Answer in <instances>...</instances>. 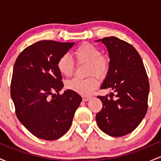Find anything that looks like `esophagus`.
I'll list each match as a JSON object with an SVG mask.
<instances>
[{"instance_id":"esophagus-1","label":"esophagus","mask_w":161,"mask_h":161,"mask_svg":"<svg viewBox=\"0 0 161 161\" xmlns=\"http://www.w3.org/2000/svg\"><path fill=\"white\" fill-rule=\"evenodd\" d=\"M92 96H88V95H84L82 97V100L84 101H89L90 99L92 98Z\"/></svg>"}]
</instances>
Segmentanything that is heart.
<instances>
[{
  "instance_id": "b5f03b06",
  "label": "heart",
  "mask_w": 161,
  "mask_h": 161,
  "mask_svg": "<svg viewBox=\"0 0 161 161\" xmlns=\"http://www.w3.org/2000/svg\"><path fill=\"white\" fill-rule=\"evenodd\" d=\"M77 64H87V75H96L99 78H104L110 69V61L103 56L100 49L92 44L83 43L73 52ZM57 69L61 75L70 77L74 71V63L68 54L62 55L57 60ZM99 81L95 75L86 79L75 78L66 83L68 89L82 95H90L98 86Z\"/></svg>"
}]
</instances>
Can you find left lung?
I'll list each match as a JSON object with an SVG mask.
<instances>
[{"label":"left lung","mask_w":161,"mask_h":161,"mask_svg":"<svg viewBox=\"0 0 161 161\" xmlns=\"http://www.w3.org/2000/svg\"><path fill=\"white\" fill-rule=\"evenodd\" d=\"M101 42L108 47L110 60L101 88H110L114 92L97 96L103 108L96 114V121L106 134L120 137L135 130L145 117L149 81L141 57L133 46L114 36L104 38Z\"/></svg>","instance_id":"left-lung-1"}]
</instances>
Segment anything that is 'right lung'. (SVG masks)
I'll list each match as a JSON object with an SVG mask.
<instances>
[{
    "instance_id": "add662e5",
    "label": "right lung",
    "mask_w": 161,
    "mask_h": 161,
    "mask_svg": "<svg viewBox=\"0 0 161 161\" xmlns=\"http://www.w3.org/2000/svg\"><path fill=\"white\" fill-rule=\"evenodd\" d=\"M73 45L39 41L25 47L14 64L10 95L16 115L31 133L42 139L51 141L64 136L82 100L69 89L59 93L64 83L57 60Z\"/></svg>"
}]
</instances>
